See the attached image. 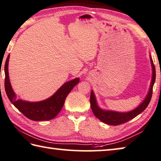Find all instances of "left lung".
I'll list each match as a JSON object with an SVG mask.
<instances>
[{"label":"left lung","instance_id":"left-lung-1","mask_svg":"<svg viewBox=\"0 0 161 161\" xmlns=\"http://www.w3.org/2000/svg\"><path fill=\"white\" fill-rule=\"evenodd\" d=\"M151 61L152 65V69H153V77H152L150 90H149L148 94L147 95V97H146L144 101H143L137 108L134 109L133 111L126 112V113H122V112L103 110V109L98 108L96 103V100H95V95L93 93V92L91 91V99H90L91 107L95 116L96 117L97 119H99L104 123L108 124V125L117 126L125 122H127L128 121L132 119L134 117H136L137 115H139V114L142 113L143 111L145 110V109L147 108V106L148 105V104L151 101L152 93H153V87L155 83V80H156V69H155L154 64L151 58Z\"/></svg>","mask_w":161,"mask_h":161}]
</instances>
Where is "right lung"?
Wrapping results in <instances>:
<instances>
[{"instance_id": "right-lung-1", "label": "right lung", "mask_w": 161, "mask_h": 161, "mask_svg": "<svg viewBox=\"0 0 161 161\" xmlns=\"http://www.w3.org/2000/svg\"><path fill=\"white\" fill-rule=\"evenodd\" d=\"M9 58L10 55H8L5 64V90L8 99L19 111L31 120L47 121L53 119L61 110L67 95L72 91L73 87L79 83V78L64 83L53 96L46 100L30 103L19 99L17 100L16 95L11 88L8 76Z\"/></svg>"}]
</instances>
